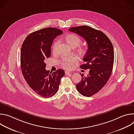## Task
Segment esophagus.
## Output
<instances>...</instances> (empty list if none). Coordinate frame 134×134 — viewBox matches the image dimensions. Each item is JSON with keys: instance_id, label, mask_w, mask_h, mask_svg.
<instances>
[{"instance_id": "obj_1", "label": "esophagus", "mask_w": 134, "mask_h": 134, "mask_svg": "<svg viewBox=\"0 0 134 134\" xmlns=\"http://www.w3.org/2000/svg\"><path fill=\"white\" fill-rule=\"evenodd\" d=\"M65 74H66V75H69L71 74V73H70V72L69 71L66 70V71H65Z\"/></svg>"}]
</instances>
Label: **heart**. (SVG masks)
I'll use <instances>...</instances> for the list:
<instances>
[{
  "label": "heart",
  "instance_id": "obj_1",
  "mask_svg": "<svg viewBox=\"0 0 134 134\" xmlns=\"http://www.w3.org/2000/svg\"><path fill=\"white\" fill-rule=\"evenodd\" d=\"M65 40L67 44L72 48H75L79 46L82 40L81 38L74 34H69L65 37ZM58 42H54L52 49L54 53L56 52L57 45ZM87 51L86 47L84 46H80L76 49V52L81 55H84ZM77 62V58L75 56H70L67 58H62L59 60V63L62 67L65 69H70L73 66V65Z\"/></svg>",
  "mask_w": 134,
  "mask_h": 134
}]
</instances>
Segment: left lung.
Listing matches in <instances>:
<instances>
[{"mask_svg":"<svg viewBox=\"0 0 134 134\" xmlns=\"http://www.w3.org/2000/svg\"><path fill=\"white\" fill-rule=\"evenodd\" d=\"M69 31L83 37L88 49L83 58V69H89L85 76L81 74L82 81L76 85L78 92L84 97H91L100 91L109 80L114 63V51L108 37L102 32L88 26L70 27Z\"/></svg>","mask_w":134,"mask_h":134,"instance_id":"1","label":"left lung"}]
</instances>
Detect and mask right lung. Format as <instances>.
Instances as JSON below:
<instances>
[{
    "label": "right lung",
    "instance_id": "right-lung-1",
    "mask_svg": "<svg viewBox=\"0 0 134 134\" xmlns=\"http://www.w3.org/2000/svg\"><path fill=\"white\" fill-rule=\"evenodd\" d=\"M63 32L47 27L34 32L25 38L21 50V67L29 86L43 98L53 97L58 91L60 80L65 75L62 69L55 72L46 69V58L51 56V47L55 38Z\"/></svg>",
    "mask_w": 134,
    "mask_h": 134
}]
</instances>
